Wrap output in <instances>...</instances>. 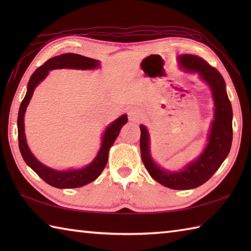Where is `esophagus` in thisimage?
Returning a JSON list of instances; mask_svg holds the SVG:
<instances>
[{"label": "esophagus", "instance_id": "34e87169", "mask_svg": "<svg viewBox=\"0 0 251 251\" xmlns=\"http://www.w3.org/2000/svg\"><path fill=\"white\" fill-rule=\"evenodd\" d=\"M128 119L131 122H139L140 115H139V113H138L136 110H130L128 112Z\"/></svg>", "mask_w": 251, "mask_h": 251}]
</instances>
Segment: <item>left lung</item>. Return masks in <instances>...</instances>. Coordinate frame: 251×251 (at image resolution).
I'll return each mask as SVG.
<instances>
[{"label":"left lung","instance_id":"left-lung-1","mask_svg":"<svg viewBox=\"0 0 251 251\" xmlns=\"http://www.w3.org/2000/svg\"><path fill=\"white\" fill-rule=\"evenodd\" d=\"M180 65L185 70L194 71L209 85L215 100V120L212 122L208 145L196 161L190 163L182 172L170 173L163 170L152 161L149 150V134L143 125L140 126V151L143 165L151 177L158 183L174 190H190L204 184L214 175L231 150L232 105L226 90V82L220 72L202 58L196 55H182Z\"/></svg>","mask_w":251,"mask_h":251}]
</instances>
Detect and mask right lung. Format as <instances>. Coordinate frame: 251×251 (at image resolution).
Segmentation results:
<instances>
[{"mask_svg": "<svg viewBox=\"0 0 251 251\" xmlns=\"http://www.w3.org/2000/svg\"><path fill=\"white\" fill-rule=\"evenodd\" d=\"M99 66V61L92 58L84 57L77 54H63L60 56H56L54 58L47 60L44 65H42L32 74L29 83H28V90L25 96L24 100L21 101L19 112H18V143L19 150L25 162L39 175V177L43 179L46 183H49L51 186H55L58 189H71V188H79L85 184H88L97 179L99 175L102 173L104 169L106 162H108V154L111 146L113 145L115 139L120 134V130L123 125L127 123V116L122 115L116 121H114L105 130L102 145L99 150L97 157L94 159V162L88 165L85 168L78 170H68V172H58L51 168L44 166L33 156L29 150L28 145L25 142V125H24V116L26 106H28L29 101L33 95L34 88L36 85L46 77L49 71L54 70V69H94Z\"/></svg>", "mask_w": 251, "mask_h": 251, "instance_id": "add662e5", "label": "right lung"}]
</instances>
